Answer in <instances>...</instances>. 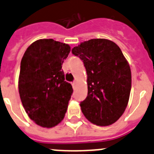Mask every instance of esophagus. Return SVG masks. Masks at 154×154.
<instances>
[{"label":"esophagus","mask_w":154,"mask_h":154,"mask_svg":"<svg viewBox=\"0 0 154 154\" xmlns=\"http://www.w3.org/2000/svg\"><path fill=\"white\" fill-rule=\"evenodd\" d=\"M72 86H73V88H74V89H75L76 86H77V83H76V82H74V83H72Z\"/></svg>","instance_id":"34e87169"}]
</instances>
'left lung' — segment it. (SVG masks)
Wrapping results in <instances>:
<instances>
[{
	"instance_id": "obj_1",
	"label": "left lung",
	"mask_w": 154,
	"mask_h": 154,
	"mask_svg": "<svg viewBox=\"0 0 154 154\" xmlns=\"http://www.w3.org/2000/svg\"><path fill=\"white\" fill-rule=\"evenodd\" d=\"M72 54L83 61L88 94L80 103L87 120L97 126H109L125 112L131 89V70L120 48L106 38L81 42Z\"/></svg>"
}]
</instances>
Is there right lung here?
I'll return each mask as SVG.
<instances>
[{"label":"right lung","mask_w":154,"mask_h":154,"mask_svg":"<svg viewBox=\"0 0 154 154\" xmlns=\"http://www.w3.org/2000/svg\"><path fill=\"white\" fill-rule=\"evenodd\" d=\"M71 47L52 38L38 39L21 59L18 91L25 112L36 125L51 128L63 120L73 88L62 70Z\"/></svg>","instance_id":"obj_1"}]
</instances>
